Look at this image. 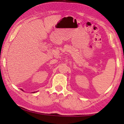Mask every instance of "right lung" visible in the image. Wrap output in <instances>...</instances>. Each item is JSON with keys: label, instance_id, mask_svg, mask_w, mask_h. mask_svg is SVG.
I'll return each instance as SVG.
<instances>
[{"label": "right lung", "instance_id": "add662e5", "mask_svg": "<svg viewBox=\"0 0 124 124\" xmlns=\"http://www.w3.org/2000/svg\"><path fill=\"white\" fill-rule=\"evenodd\" d=\"M21 90H22V91H23V90H22V89H21Z\"/></svg>", "mask_w": 124, "mask_h": 124}]
</instances>
